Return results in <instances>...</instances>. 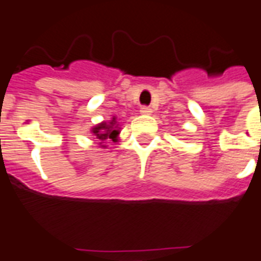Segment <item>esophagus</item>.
<instances>
[{
	"mask_svg": "<svg viewBox=\"0 0 261 261\" xmlns=\"http://www.w3.org/2000/svg\"><path fill=\"white\" fill-rule=\"evenodd\" d=\"M140 113L141 114H151L152 113V109H151V108H149V106H141Z\"/></svg>",
	"mask_w": 261,
	"mask_h": 261,
	"instance_id": "34e87169",
	"label": "esophagus"
}]
</instances>
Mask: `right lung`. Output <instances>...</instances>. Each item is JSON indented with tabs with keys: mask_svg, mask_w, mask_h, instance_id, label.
<instances>
[{
	"mask_svg": "<svg viewBox=\"0 0 261 261\" xmlns=\"http://www.w3.org/2000/svg\"><path fill=\"white\" fill-rule=\"evenodd\" d=\"M91 133L94 135L95 139L98 141H101V147L105 148L106 145L102 144V141L108 140V139H112L113 141H117V136L120 130H118V124H117V120L116 117H113L109 122H101V124L95 125L94 128L91 129Z\"/></svg>",
	"mask_w": 261,
	"mask_h": 261,
	"instance_id": "1",
	"label": "right lung"
}]
</instances>
